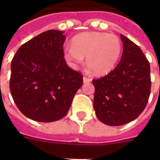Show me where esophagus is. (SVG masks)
I'll return each mask as SVG.
<instances>
[{
    "instance_id": "obj_1",
    "label": "esophagus",
    "mask_w": 160,
    "mask_h": 160,
    "mask_svg": "<svg viewBox=\"0 0 160 160\" xmlns=\"http://www.w3.org/2000/svg\"><path fill=\"white\" fill-rule=\"evenodd\" d=\"M91 81V79H90V78L88 77H85V76H84L83 77V82L84 83H89Z\"/></svg>"
}]
</instances>
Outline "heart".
<instances>
[{"label":"heart","instance_id":"heart-1","mask_svg":"<svg viewBox=\"0 0 160 160\" xmlns=\"http://www.w3.org/2000/svg\"><path fill=\"white\" fill-rule=\"evenodd\" d=\"M122 51L121 41L113 34L87 31L71 40V46L64 49V57L72 68L86 65L96 75H105L114 68Z\"/></svg>","mask_w":160,"mask_h":160}]
</instances>
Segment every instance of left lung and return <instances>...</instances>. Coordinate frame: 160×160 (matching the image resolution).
Returning a JSON list of instances; mask_svg holds the SVG:
<instances>
[{
  "mask_svg": "<svg viewBox=\"0 0 160 160\" xmlns=\"http://www.w3.org/2000/svg\"><path fill=\"white\" fill-rule=\"evenodd\" d=\"M121 60L107 75L93 80L94 109L100 121L111 126L128 124L146 106L151 88L150 66L139 46L123 35Z\"/></svg>",
  "mask_w": 160,
  "mask_h": 160,
  "instance_id": "left-lung-1",
  "label": "left lung"
}]
</instances>
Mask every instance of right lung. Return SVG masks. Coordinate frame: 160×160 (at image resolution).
<instances>
[{
	"label": "right lung",
	"instance_id": "obj_1",
	"mask_svg": "<svg viewBox=\"0 0 160 160\" xmlns=\"http://www.w3.org/2000/svg\"><path fill=\"white\" fill-rule=\"evenodd\" d=\"M64 31L50 30L20 47L11 64L10 90L20 111L38 122L67 114L83 77L64 59Z\"/></svg>",
	"mask_w": 160,
	"mask_h": 160
}]
</instances>
